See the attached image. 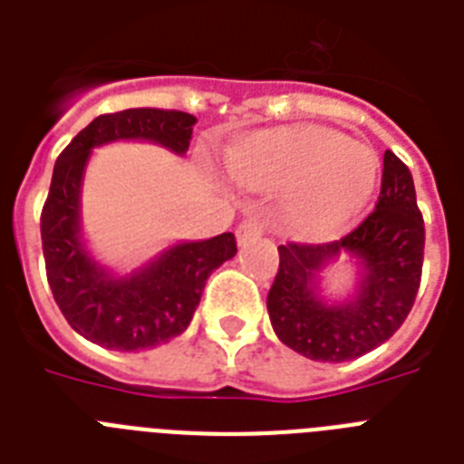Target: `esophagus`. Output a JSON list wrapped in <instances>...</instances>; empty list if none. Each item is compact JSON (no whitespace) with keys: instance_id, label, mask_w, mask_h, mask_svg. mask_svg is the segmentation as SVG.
<instances>
[{"instance_id":"obj_1","label":"esophagus","mask_w":464,"mask_h":464,"mask_svg":"<svg viewBox=\"0 0 464 464\" xmlns=\"http://www.w3.org/2000/svg\"><path fill=\"white\" fill-rule=\"evenodd\" d=\"M262 236V221L260 218H246L243 224L236 228V238H238V246H247V243H253Z\"/></svg>"}]
</instances>
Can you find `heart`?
Here are the masks:
<instances>
[{
  "label": "heart",
  "mask_w": 464,
  "mask_h": 464,
  "mask_svg": "<svg viewBox=\"0 0 464 464\" xmlns=\"http://www.w3.org/2000/svg\"><path fill=\"white\" fill-rule=\"evenodd\" d=\"M226 163L243 188L291 192L286 221L305 238H324L349 224L381 175L371 149L327 127L253 134L228 151Z\"/></svg>",
  "instance_id": "heart-1"
}]
</instances>
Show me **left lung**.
<instances>
[{
	"instance_id": "left-lung-1",
	"label": "left lung",
	"mask_w": 464,
	"mask_h": 464,
	"mask_svg": "<svg viewBox=\"0 0 464 464\" xmlns=\"http://www.w3.org/2000/svg\"><path fill=\"white\" fill-rule=\"evenodd\" d=\"M349 254L357 286L349 299L322 294L324 269ZM424 265V218L410 168L392 151L382 159L375 209L344 238L279 246V272L267 294L276 337L305 359L342 363L388 342L410 315Z\"/></svg>"
}]
</instances>
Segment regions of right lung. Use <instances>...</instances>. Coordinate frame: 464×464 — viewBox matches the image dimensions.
<instances>
[{
  "mask_svg": "<svg viewBox=\"0 0 464 464\" xmlns=\"http://www.w3.org/2000/svg\"><path fill=\"white\" fill-rule=\"evenodd\" d=\"M197 118L180 111L130 108L101 115L54 163L40 214L47 282L72 330L115 352L166 344L188 330L204 284L238 253L233 233L182 240L127 275L103 267L82 238V185L91 151L112 141H151L185 156Z\"/></svg>",
  "mask_w": 464,
  "mask_h": 464,
  "instance_id": "obj_1",
  "label": "right lung"
}]
</instances>
